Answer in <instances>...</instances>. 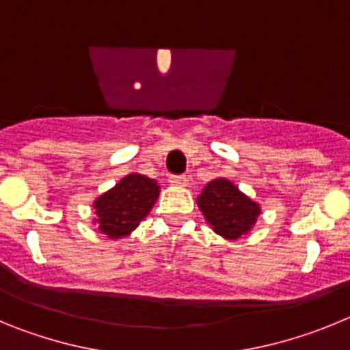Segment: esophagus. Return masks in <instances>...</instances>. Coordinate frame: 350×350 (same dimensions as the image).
Returning <instances> with one entry per match:
<instances>
[{
	"mask_svg": "<svg viewBox=\"0 0 350 350\" xmlns=\"http://www.w3.org/2000/svg\"><path fill=\"white\" fill-rule=\"evenodd\" d=\"M187 175H170L168 182L172 185H178V187H184V185H187Z\"/></svg>",
	"mask_w": 350,
	"mask_h": 350,
	"instance_id": "1",
	"label": "esophagus"
}]
</instances>
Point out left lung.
<instances>
[{
    "mask_svg": "<svg viewBox=\"0 0 350 350\" xmlns=\"http://www.w3.org/2000/svg\"><path fill=\"white\" fill-rule=\"evenodd\" d=\"M198 206L212 230L226 240H238L252 230L261 206L228 178H213L198 196Z\"/></svg>",
    "mask_w": 350,
    "mask_h": 350,
    "instance_id": "8db88e82",
    "label": "left lung"
}]
</instances>
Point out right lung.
I'll use <instances>...</instances> for the list:
<instances>
[{
    "label": "right lung",
    "mask_w": 350,
    "mask_h": 350,
    "mask_svg": "<svg viewBox=\"0 0 350 350\" xmlns=\"http://www.w3.org/2000/svg\"><path fill=\"white\" fill-rule=\"evenodd\" d=\"M157 196L159 185L154 178L129 173L94 202L98 230L108 238L128 237L147 217Z\"/></svg>",
    "instance_id": "add662e5"
}]
</instances>
